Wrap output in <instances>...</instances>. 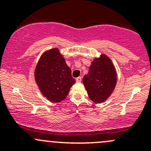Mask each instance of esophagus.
<instances>
[{
    "label": "esophagus",
    "mask_w": 151,
    "mask_h": 151,
    "mask_svg": "<svg viewBox=\"0 0 151 151\" xmlns=\"http://www.w3.org/2000/svg\"><path fill=\"white\" fill-rule=\"evenodd\" d=\"M76 81H77V82H81V77H78L77 79H76Z\"/></svg>",
    "instance_id": "34e87169"
}]
</instances>
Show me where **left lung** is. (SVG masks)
I'll return each instance as SVG.
<instances>
[{"label":"left lung","mask_w":151,"mask_h":151,"mask_svg":"<svg viewBox=\"0 0 151 151\" xmlns=\"http://www.w3.org/2000/svg\"><path fill=\"white\" fill-rule=\"evenodd\" d=\"M116 79V72L111 60L102 55L91 62L89 72L83 77V83L91 101L101 103L113 92Z\"/></svg>","instance_id":"1"}]
</instances>
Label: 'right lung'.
<instances>
[{"label": "right lung", "mask_w": 151, "mask_h": 151, "mask_svg": "<svg viewBox=\"0 0 151 151\" xmlns=\"http://www.w3.org/2000/svg\"><path fill=\"white\" fill-rule=\"evenodd\" d=\"M35 77L44 96L52 102L65 99L75 83L72 71L57 48L42 54L36 66Z\"/></svg>", "instance_id": "1"}]
</instances>
